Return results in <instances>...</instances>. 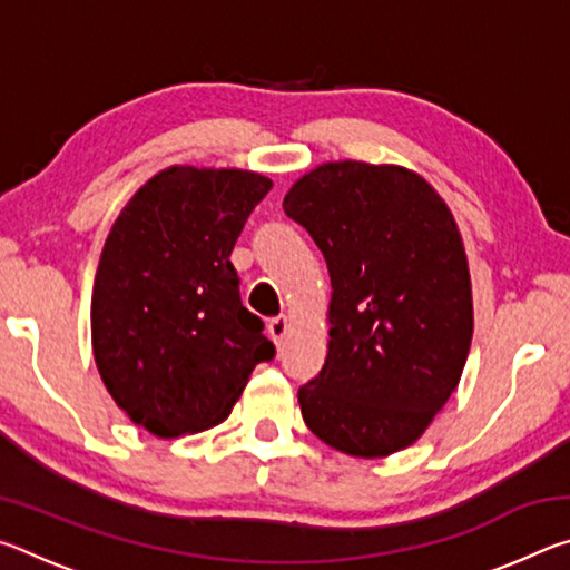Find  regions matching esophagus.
<instances>
[{"instance_id":"obj_1","label":"esophagus","mask_w":570,"mask_h":570,"mask_svg":"<svg viewBox=\"0 0 570 570\" xmlns=\"http://www.w3.org/2000/svg\"><path fill=\"white\" fill-rule=\"evenodd\" d=\"M286 330H288L286 316H274V320H268V324H266V332H268V336H272L278 350H282V342H284V336H286Z\"/></svg>"}]
</instances>
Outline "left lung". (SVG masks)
<instances>
[{
  "label": "left lung",
  "mask_w": 570,
  "mask_h": 570,
  "mask_svg": "<svg viewBox=\"0 0 570 570\" xmlns=\"http://www.w3.org/2000/svg\"><path fill=\"white\" fill-rule=\"evenodd\" d=\"M332 278L330 354L298 387L306 428L356 458L412 445L455 392L472 340L468 258L450 208L397 166L324 163L284 198Z\"/></svg>",
  "instance_id": "1"
}]
</instances>
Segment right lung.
Returning <instances> with one entry per match:
<instances>
[{
    "instance_id": "right-lung-1",
    "label": "right lung",
    "mask_w": 570,
    "mask_h": 570,
    "mask_svg": "<svg viewBox=\"0 0 570 570\" xmlns=\"http://www.w3.org/2000/svg\"><path fill=\"white\" fill-rule=\"evenodd\" d=\"M268 190L258 173L173 166L112 224L92 286V352L115 404L153 435L224 422L254 366L274 360L230 264Z\"/></svg>"
}]
</instances>
